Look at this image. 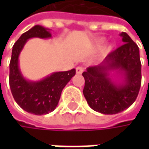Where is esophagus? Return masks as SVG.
<instances>
[{"instance_id":"1","label":"esophagus","mask_w":149,"mask_h":149,"mask_svg":"<svg viewBox=\"0 0 149 149\" xmlns=\"http://www.w3.org/2000/svg\"><path fill=\"white\" fill-rule=\"evenodd\" d=\"M83 71H84V69L82 68V67L79 66V67L76 68V74H81L83 73Z\"/></svg>"}]
</instances>
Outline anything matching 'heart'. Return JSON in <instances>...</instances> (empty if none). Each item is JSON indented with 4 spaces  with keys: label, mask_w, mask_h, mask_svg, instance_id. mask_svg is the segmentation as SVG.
<instances>
[{
    "label": "heart",
    "mask_w": 149,
    "mask_h": 149,
    "mask_svg": "<svg viewBox=\"0 0 149 149\" xmlns=\"http://www.w3.org/2000/svg\"><path fill=\"white\" fill-rule=\"evenodd\" d=\"M104 43V39H100L95 42V46L97 48H100L102 46V45ZM113 50V45L112 44H108L101 50V56L105 57L109 54H110L112 51Z\"/></svg>",
    "instance_id": "b5f03b06"
}]
</instances>
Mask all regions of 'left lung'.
<instances>
[{
    "mask_svg": "<svg viewBox=\"0 0 149 149\" xmlns=\"http://www.w3.org/2000/svg\"><path fill=\"white\" fill-rule=\"evenodd\" d=\"M123 44L102 63L82 74L83 94L89 107L104 114H116L132 105L141 86V62L138 45L122 32Z\"/></svg>",
    "mask_w": 149,
    "mask_h": 149,
    "instance_id": "1",
    "label": "left lung"
}]
</instances>
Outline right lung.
Returning a JSON list of instances; mask_svg holds the SVG:
<instances>
[{
    "instance_id": "obj_1",
    "label": "right lung",
    "mask_w": 149,
    "mask_h": 149,
    "mask_svg": "<svg viewBox=\"0 0 149 149\" xmlns=\"http://www.w3.org/2000/svg\"><path fill=\"white\" fill-rule=\"evenodd\" d=\"M51 37L49 29L36 25L22 34L12 48L9 76L11 93L21 109L36 115L47 114L54 111L58 105L63 89L75 75V69L68 71L54 72L36 81L27 79L22 74L19 57L27 40L31 38Z\"/></svg>"
}]
</instances>
